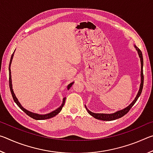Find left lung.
<instances>
[{
	"instance_id": "obj_1",
	"label": "left lung",
	"mask_w": 153,
	"mask_h": 153,
	"mask_svg": "<svg viewBox=\"0 0 153 153\" xmlns=\"http://www.w3.org/2000/svg\"><path fill=\"white\" fill-rule=\"evenodd\" d=\"M135 47L136 48L137 51H138V55L140 58V62H141V84H140V89L138 94H137L136 97L135 98L134 101L129 105L128 107H126L124 108V109L121 110V111H119L117 112H115V113L113 114H103V113H94L90 111L88 108L86 107V110L90 115H92V117H94V118L97 119V120H103V121H112V120H117V119L122 117L123 116H124L126 114L128 113L129 112V111L130 110V108L133 107L134 105L135 104L136 102L138 100V98H139L140 96L142 91V88H143V84H144V74H143V57H142V54L141 51L136 46H135ZM86 107V106H85Z\"/></svg>"
}]
</instances>
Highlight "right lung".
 <instances>
[{
    "instance_id": "add662e5",
    "label": "right lung",
    "mask_w": 153,
    "mask_h": 153,
    "mask_svg": "<svg viewBox=\"0 0 153 153\" xmlns=\"http://www.w3.org/2000/svg\"><path fill=\"white\" fill-rule=\"evenodd\" d=\"M13 54H14V53L12 54L11 57V60H10V63H9V82L10 90H11L12 97H13V98L15 102L16 103L18 107H19L21 108V109H22L23 111H24V112H25V113H26L28 116H30V117L34 119V120H47V119H50V118L55 117V115H57V114H59V113L61 112V111L62 110V108H63V106L65 105V98H66L65 97L63 98V103H62V105H61V106L60 107H59L57 109H56L55 111H52V112L50 113L46 114V115H39V114H36V113H33L30 112V111L26 110V109H25V108H24V107H23L21 105L20 102L18 101L17 97H15V95L14 94L13 90L12 82H11V69H10L12 59H13ZM73 84H74V82H72V83H71V84H69L68 86H67V89H68V90L72 86V85H73Z\"/></svg>"
}]
</instances>
